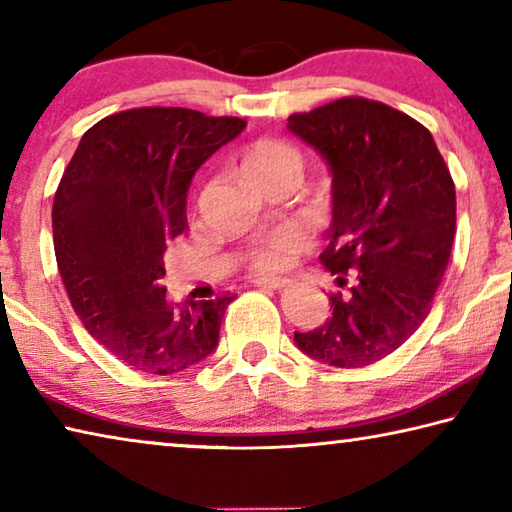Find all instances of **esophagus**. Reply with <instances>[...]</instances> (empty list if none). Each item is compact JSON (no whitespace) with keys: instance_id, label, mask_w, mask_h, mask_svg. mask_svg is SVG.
<instances>
[{"instance_id":"34e87169","label":"esophagus","mask_w":512,"mask_h":512,"mask_svg":"<svg viewBox=\"0 0 512 512\" xmlns=\"http://www.w3.org/2000/svg\"><path fill=\"white\" fill-rule=\"evenodd\" d=\"M255 287H262V289H284L289 287V280H277V277H257V280H253Z\"/></svg>"}]
</instances>
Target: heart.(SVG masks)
<instances>
[{
	"label": "heart",
	"mask_w": 512,
	"mask_h": 512,
	"mask_svg": "<svg viewBox=\"0 0 512 512\" xmlns=\"http://www.w3.org/2000/svg\"><path fill=\"white\" fill-rule=\"evenodd\" d=\"M239 171L250 187L264 189L280 183H296L302 171V158L282 140H257L241 153ZM307 239L298 230H280L262 244L250 250L246 266L257 275L282 273L293 266L298 255L305 250Z\"/></svg>",
	"instance_id": "1"
}]
</instances>
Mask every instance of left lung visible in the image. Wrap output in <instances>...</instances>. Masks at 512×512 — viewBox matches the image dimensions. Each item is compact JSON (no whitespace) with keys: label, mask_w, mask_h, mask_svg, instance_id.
<instances>
[{"label":"left lung","mask_w":512,"mask_h":512,"mask_svg":"<svg viewBox=\"0 0 512 512\" xmlns=\"http://www.w3.org/2000/svg\"><path fill=\"white\" fill-rule=\"evenodd\" d=\"M332 171L320 262L336 275L332 316L293 341L334 368L395 352L429 316L456 235V189L431 133L381 101L343 97L289 117Z\"/></svg>","instance_id":"8db88e82"}]
</instances>
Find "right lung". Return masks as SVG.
<instances>
[{"label": "right lung", "mask_w": 512, "mask_h": 512, "mask_svg": "<svg viewBox=\"0 0 512 512\" xmlns=\"http://www.w3.org/2000/svg\"><path fill=\"white\" fill-rule=\"evenodd\" d=\"M239 117L133 108L81 137L56 189L60 277L85 329L133 370L171 375L210 357L235 296L171 305L164 250L187 232L198 167L244 131Z\"/></svg>", "instance_id": "1"}]
</instances>
